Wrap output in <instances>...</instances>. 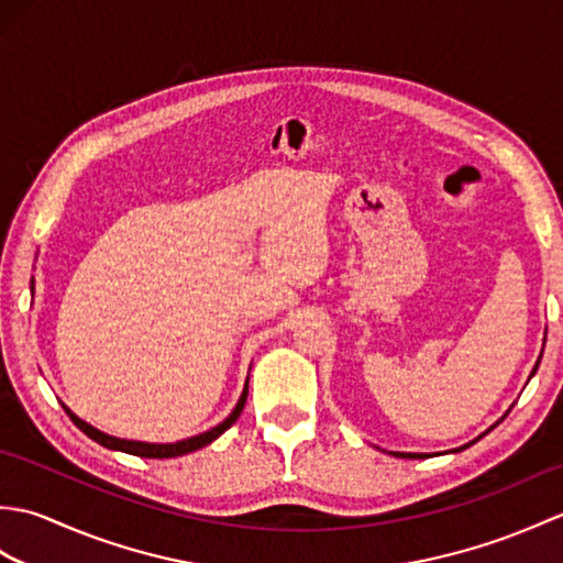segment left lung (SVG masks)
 <instances>
[{
  "label": "left lung",
  "instance_id": "1",
  "mask_svg": "<svg viewBox=\"0 0 563 563\" xmlns=\"http://www.w3.org/2000/svg\"><path fill=\"white\" fill-rule=\"evenodd\" d=\"M540 361H542V355H540ZM540 361H537L534 363V369H532V375L537 373V367H540ZM530 375V377H532ZM498 426V423H496ZM494 428V426H492ZM492 428H488V430H492ZM488 430H486V433H488ZM484 433V435H486ZM482 438V435H479ZM479 438H476V440H479ZM476 440H472V442H466V445H462V448H457V450H454V452H460V450H466V448H470V445H474V442ZM394 454V457H404V460H426V457H430V454H421V452H391Z\"/></svg>",
  "mask_w": 563,
  "mask_h": 563
}]
</instances>
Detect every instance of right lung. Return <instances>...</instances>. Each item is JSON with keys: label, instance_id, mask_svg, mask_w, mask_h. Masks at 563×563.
<instances>
[{"label": "right lung", "instance_id": "add662e5", "mask_svg": "<svg viewBox=\"0 0 563 563\" xmlns=\"http://www.w3.org/2000/svg\"><path fill=\"white\" fill-rule=\"evenodd\" d=\"M246 394H249V385L244 387L242 397H239V401H236V406H234V411H232L230 416H227L220 426H214V428L206 430V433L194 435V438H186V440H178V442H166V445H159V442H140V440H123V438L106 435V433H101L99 428H93V426H89L87 421H81V418L71 413V411L67 409V406H65V411H67V416L71 418V423H75L79 430H84V433H87L91 440H97L99 445H103V448L121 450V452H128V454H137V457L164 460V457H181V454L196 452V450H200V448L210 445L212 440H218V438L224 433V430L236 421L239 413H242L244 404H246Z\"/></svg>", "mask_w": 563, "mask_h": 563}]
</instances>
